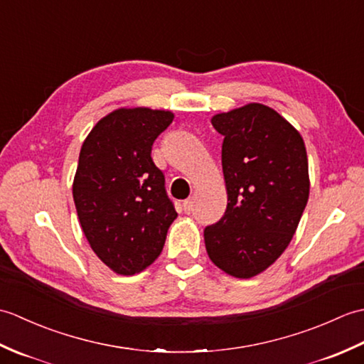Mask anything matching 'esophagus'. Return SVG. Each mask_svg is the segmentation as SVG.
I'll return each mask as SVG.
<instances>
[{
  "label": "esophagus",
  "mask_w": 364,
  "mask_h": 364,
  "mask_svg": "<svg viewBox=\"0 0 364 364\" xmlns=\"http://www.w3.org/2000/svg\"><path fill=\"white\" fill-rule=\"evenodd\" d=\"M183 210H184V213H191L192 210H194V202H192V198H188V200H184L183 202Z\"/></svg>",
  "instance_id": "obj_1"
}]
</instances>
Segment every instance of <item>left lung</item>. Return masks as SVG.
<instances>
[{
  "label": "left lung",
  "instance_id": "8db88e82",
  "mask_svg": "<svg viewBox=\"0 0 364 364\" xmlns=\"http://www.w3.org/2000/svg\"><path fill=\"white\" fill-rule=\"evenodd\" d=\"M211 123L223 136L228 205L205 228L206 252L223 272L250 278L275 262L296 233L310 196L305 144L259 103L214 115Z\"/></svg>",
  "mask_w": 364,
  "mask_h": 364
}]
</instances>
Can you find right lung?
Listing matches in <instances>:
<instances>
[{"label": "right lung", "mask_w": 364, "mask_h": 364, "mask_svg": "<svg viewBox=\"0 0 364 364\" xmlns=\"http://www.w3.org/2000/svg\"><path fill=\"white\" fill-rule=\"evenodd\" d=\"M173 120L168 111L119 109L92 128L80 153L73 200L84 235L106 266L133 275L150 266L176 218L151 145Z\"/></svg>", "instance_id": "obj_1"}]
</instances>
